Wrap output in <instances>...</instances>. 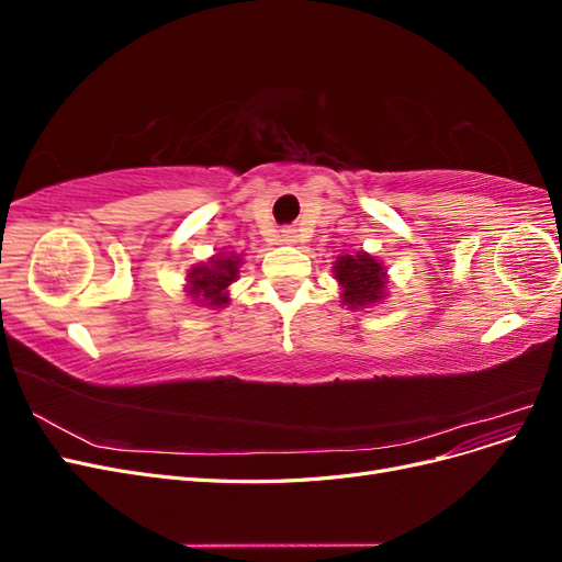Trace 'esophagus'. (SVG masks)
<instances>
[{
	"instance_id": "1",
	"label": "esophagus",
	"mask_w": 562,
	"mask_h": 562,
	"mask_svg": "<svg viewBox=\"0 0 562 562\" xmlns=\"http://www.w3.org/2000/svg\"><path fill=\"white\" fill-rule=\"evenodd\" d=\"M281 241H283V244H295V241H297V234H295V229H291V227H288V229H281Z\"/></svg>"
}]
</instances>
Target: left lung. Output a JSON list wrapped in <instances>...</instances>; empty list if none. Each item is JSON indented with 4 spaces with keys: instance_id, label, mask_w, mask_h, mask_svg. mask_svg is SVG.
Wrapping results in <instances>:
<instances>
[{
    "instance_id": "1",
    "label": "left lung",
    "mask_w": 562,
    "mask_h": 562,
    "mask_svg": "<svg viewBox=\"0 0 562 562\" xmlns=\"http://www.w3.org/2000/svg\"><path fill=\"white\" fill-rule=\"evenodd\" d=\"M333 277L339 283V300L347 310H370L386 300L389 271L384 262L366 250L345 252L333 262Z\"/></svg>"
}]
</instances>
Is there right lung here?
<instances>
[{
    "label": "right lung",
    "mask_w": 562,
    "mask_h": 562,
    "mask_svg": "<svg viewBox=\"0 0 562 562\" xmlns=\"http://www.w3.org/2000/svg\"><path fill=\"white\" fill-rule=\"evenodd\" d=\"M241 265L244 252H215L206 262H199L190 269L184 279V293L201 307H225L229 304L227 288L239 279Z\"/></svg>",
    "instance_id": "1"
}]
</instances>
